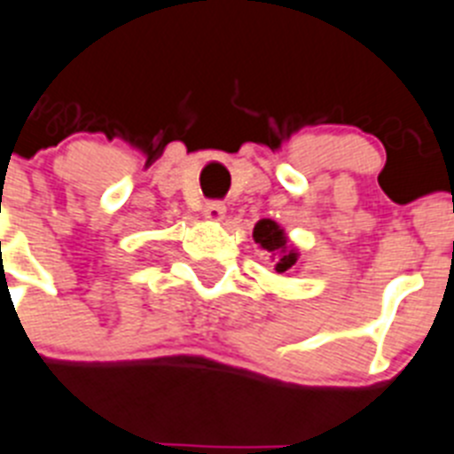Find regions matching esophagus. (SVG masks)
Masks as SVG:
<instances>
[{"label":"esophagus","mask_w":454,"mask_h":454,"mask_svg":"<svg viewBox=\"0 0 454 454\" xmlns=\"http://www.w3.org/2000/svg\"><path fill=\"white\" fill-rule=\"evenodd\" d=\"M203 215L209 221H221L223 215H226V205L221 203V200H209V203L203 205Z\"/></svg>","instance_id":"1"}]
</instances>
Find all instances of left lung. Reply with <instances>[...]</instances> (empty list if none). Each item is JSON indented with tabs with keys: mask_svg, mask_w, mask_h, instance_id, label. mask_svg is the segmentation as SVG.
<instances>
[{
	"mask_svg": "<svg viewBox=\"0 0 454 454\" xmlns=\"http://www.w3.org/2000/svg\"><path fill=\"white\" fill-rule=\"evenodd\" d=\"M254 239H256L258 245L262 249L272 251V256H277V272H286V270H291L298 261V254L293 249L286 247V235L274 221L270 219H261L254 228Z\"/></svg>",
	"mask_w": 454,
	"mask_h": 454,
	"instance_id": "1",
	"label": "left lung"
}]
</instances>
